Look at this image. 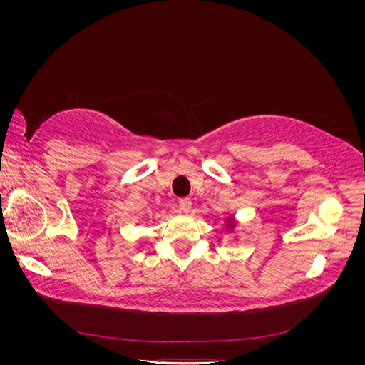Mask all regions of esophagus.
Segmentation results:
<instances>
[{"instance_id": "obj_1", "label": "esophagus", "mask_w": 365, "mask_h": 365, "mask_svg": "<svg viewBox=\"0 0 365 365\" xmlns=\"http://www.w3.org/2000/svg\"><path fill=\"white\" fill-rule=\"evenodd\" d=\"M180 208L182 210L184 213H190L192 212V201L189 200V197H182V200L180 201Z\"/></svg>"}]
</instances>
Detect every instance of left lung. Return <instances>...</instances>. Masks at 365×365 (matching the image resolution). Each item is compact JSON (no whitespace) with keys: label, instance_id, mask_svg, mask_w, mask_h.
Masks as SVG:
<instances>
[{"label":"left lung","instance_id":"left-lung-1","mask_svg":"<svg viewBox=\"0 0 365 365\" xmlns=\"http://www.w3.org/2000/svg\"><path fill=\"white\" fill-rule=\"evenodd\" d=\"M228 227H230V228H233V227H235L233 224H231V220H230V222H228Z\"/></svg>","mask_w":365,"mask_h":365}]
</instances>
